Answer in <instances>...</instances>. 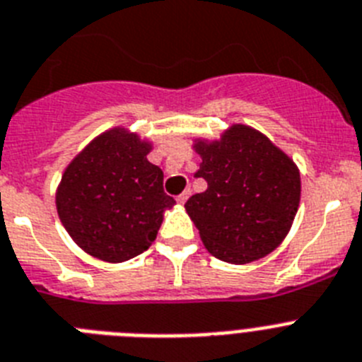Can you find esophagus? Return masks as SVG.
Masks as SVG:
<instances>
[{"instance_id":"1","label":"esophagus","mask_w":362,"mask_h":362,"mask_svg":"<svg viewBox=\"0 0 362 362\" xmlns=\"http://www.w3.org/2000/svg\"><path fill=\"white\" fill-rule=\"evenodd\" d=\"M188 196H190V188H187V190H185L183 194H179L177 196V202L179 203H185L188 199Z\"/></svg>"}]
</instances>
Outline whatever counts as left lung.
I'll list each match as a JSON object with an SVG mask.
<instances>
[{"mask_svg": "<svg viewBox=\"0 0 362 362\" xmlns=\"http://www.w3.org/2000/svg\"><path fill=\"white\" fill-rule=\"evenodd\" d=\"M196 177L206 190L185 203L203 243L228 264H249L273 252L291 228L300 203V174L289 157L249 126L219 141L196 144Z\"/></svg>", "mask_w": 362, "mask_h": 362, "instance_id": "left-lung-1", "label": "left lung"}]
</instances>
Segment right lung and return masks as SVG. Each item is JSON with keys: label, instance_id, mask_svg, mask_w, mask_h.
I'll use <instances>...</instances> for the list:
<instances>
[{"label": "right lung", "instance_id": "1", "mask_svg": "<svg viewBox=\"0 0 362 362\" xmlns=\"http://www.w3.org/2000/svg\"><path fill=\"white\" fill-rule=\"evenodd\" d=\"M150 144L122 128L110 129L71 160L57 192L62 225L88 255L126 262L156 240L174 197L163 170L146 159Z\"/></svg>", "mask_w": 362, "mask_h": 362}]
</instances>
